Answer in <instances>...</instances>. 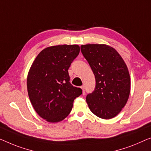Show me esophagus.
I'll use <instances>...</instances> for the list:
<instances>
[{
    "mask_svg": "<svg viewBox=\"0 0 151 151\" xmlns=\"http://www.w3.org/2000/svg\"><path fill=\"white\" fill-rule=\"evenodd\" d=\"M81 89H82L83 94V95H84V94H85V87L83 85V86L81 87Z\"/></svg>",
    "mask_w": 151,
    "mask_h": 151,
    "instance_id": "obj_1",
    "label": "esophagus"
}]
</instances>
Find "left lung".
<instances>
[{"instance_id": "obj_1", "label": "left lung", "mask_w": 151, "mask_h": 151, "mask_svg": "<svg viewBox=\"0 0 151 151\" xmlns=\"http://www.w3.org/2000/svg\"><path fill=\"white\" fill-rule=\"evenodd\" d=\"M81 50L96 78V88L86 102L90 111L103 119L114 118L129 99L131 80L125 62L117 51L105 44H87Z\"/></svg>"}]
</instances>
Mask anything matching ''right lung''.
I'll return each instance as SVG.
<instances>
[{
  "label": "right lung",
  "mask_w": 151,
  "mask_h": 151,
  "mask_svg": "<svg viewBox=\"0 0 151 151\" xmlns=\"http://www.w3.org/2000/svg\"><path fill=\"white\" fill-rule=\"evenodd\" d=\"M80 51L78 45L46 47L38 54L27 76V89L34 109L49 123L64 120L71 112L81 88L69 82L68 70Z\"/></svg>",
  "instance_id": "1"
}]
</instances>
